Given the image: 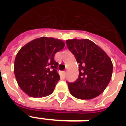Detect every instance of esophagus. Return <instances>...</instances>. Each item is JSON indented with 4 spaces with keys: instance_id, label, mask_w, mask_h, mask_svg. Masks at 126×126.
I'll use <instances>...</instances> for the list:
<instances>
[{
    "instance_id": "1",
    "label": "esophagus",
    "mask_w": 126,
    "mask_h": 126,
    "mask_svg": "<svg viewBox=\"0 0 126 126\" xmlns=\"http://www.w3.org/2000/svg\"><path fill=\"white\" fill-rule=\"evenodd\" d=\"M62 74H63V75H64V77H65V76H66V72L65 71H64V72H62Z\"/></svg>"
}]
</instances>
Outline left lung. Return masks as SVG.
Masks as SVG:
<instances>
[{
    "instance_id": "left-lung-1",
    "label": "left lung",
    "mask_w": 126,
    "mask_h": 126,
    "mask_svg": "<svg viewBox=\"0 0 126 126\" xmlns=\"http://www.w3.org/2000/svg\"><path fill=\"white\" fill-rule=\"evenodd\" d=\"M67 47L79 64V76L68 82L70 92L81 100L92 99L102 93L111 80L113 64L109 56L88 39L67 40Z\"/></svg>"
}]
</instances>
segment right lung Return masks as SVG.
Wrapping results in <instances>:
<instances>
[{"mask_svg":"<svg viewBox=\"0 0 126 126\" xmlns=\"http://www.w3.org/2000/svg\"><path fill=\"white\" fill-rule=\"evenodd\" d=\"M64 45L61 40L41 37L21 48L15 58V74L24 92L33 98L52 93L60 80L54 55Z\"/></svg>","mask_w":126,"mask_h":126,"instance_id":"obj_1","label":"right lung"}]
</instances>
